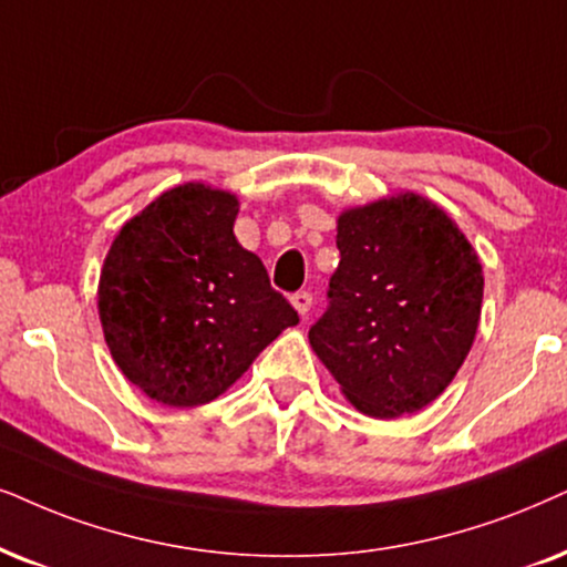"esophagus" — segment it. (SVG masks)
<instances>
[{"label":"esophagus","mask_w":567,"mask_h":567,"mask_svg":"<svg viewBox=\"0 0 567 567\" xmlns=\"http://www.w3.org/2000/svg\"><path fill=\"white\" fill-rule=\"evenodd\" d=\"M311 292H306V290H300V292H296V296L290 298V303H292V308H296V311L300 313V317H308V311H311Z\"/></svg>","instance_id":"1"}]
</instances>
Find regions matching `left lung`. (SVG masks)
I'll list each match as a JSON object with an SVG mask.
<instances>
[{"label":"left lung","mask_w":567,"mask_h":567,"mask_svg":"<svg viewBox=\"0 0 567 567\" xmlns=\"http://www.w3.org/2000/svg\"><path fill=\"white\" fill-rule=\"evenodd\" d=\"M329 308L308 332L355 411L400 419L436 400L482 319L478 254L442 206L398 193L337 217Z\"/></svg>","instance_id":"obj_1"}]
</instances>
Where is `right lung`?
<instances>
[{"instance_id": "right-lung-1", "label": "right lung", "mask_w": 567, "mask_h": 567, "mask_svg": "<svg viewBox=\"0 0 567 567\" xmlns=\"http://www.w3.org/2000/svg\"><path fill=\"white\" fill-rule=\"evenodd\" d=\"M235 193L164 190L114 235L99 277L106 348L131 384L169 408L217 400L298 324L261 259L235 238Z\"/></svg>"}]
</instances>
